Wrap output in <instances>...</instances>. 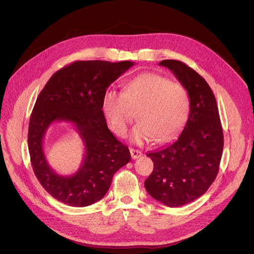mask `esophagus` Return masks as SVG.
I'll use <instances>...</instances> for the list:
<instances>
[{
	"label": "esophagus",
	"instance_id": "34e87169",
	"mask_svg": "<svg viewBox=\"0 0 254 254\" xmlns=\"http://www.w3.org/2000/svg\"><path fill=\"white\" fill-rule=\"evenodd\" d=\"M130 155H131V158L132 159H137L143 156L142 151L137 150V149H133V148H130Z\"/></svg>",
	"mask_w": 254,
	"mask_h": 254
}]
</instances>
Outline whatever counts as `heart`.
<instances>
[{
  "label": "heart",
  "mask_w": 254,
  "mask_h": 254,
  "mask_svg": "<svg viewBox=\"0 0 254 254\" xmlns=\"http://www.w3.org/2000/svg\"><path fill=\"white\" fill-rule=\"evenodd\" d=\"M102 108L118 135H126L137 111L140 122L133 128L132 141L166 142L186 123L189 97L181 84L156 73H143L127 81L123 92L107 90Z\"/></svg>",
  "instance_id": "obj_1"
}]
</instances>
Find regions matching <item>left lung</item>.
Segmentation results:
<instances>
[{"label":"left lung","mask_w":254,"mask_h":254,"mask_svg":"<svg viewBox=\"0 0 254 254\" xmlns=\"http://www.w3.org/2000/svg\"><path fill=\"white\" fill-rule=\"evenodd\" d=\"M159 64L171 70L188 91L190 115L178 139L147 153L153 171L144 186L153 199L176 207L196 200L214 182L224 133L216 99L204 78L179 60H162Z\"/></svg>","instance_id":"left-lung-1"}]
</instances>
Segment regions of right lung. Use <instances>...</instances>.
<instances>
[{
    "instance_id": "add662e5",
    "label": "right lung",
    "mask_w": 254,
    "mask_h": 254,
    "mask_svg": "<svg viewBox=\"0 0 254 254\" xmlns=\"http://www.w3.org/2000/svg\"><path fill=\"white\" fill-rule=\"evenodd\" d=\"M133 65L130 61H75L54 74L38 96L28 127V150L34 173L58 201L88 206L108 191L114 174L131 156L107 126L102 99L110 84ZM54 121H67L80 132L86 153L80 170L61 176L48 165L43 139Z\"/></svg>"
}]
</instances>
